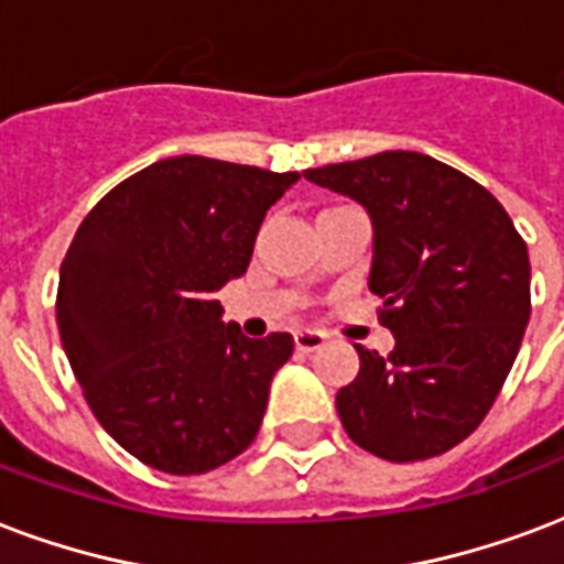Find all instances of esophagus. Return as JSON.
Returning <instances> with one entry per match:
<instances>
[{
  "instance_id": "esophagus-1",
  "label": "esophagus",
  "mask_w": 564,
  "mask_h": 564,
  "mask_svg": "<svg viewBox=\"0 0 564 564\" xmlns=\"http://www.w3.org/2000/svg\"><path fill=\"white\" fill-rule=\"evenodd\" d=\"M325 334L322 330H311V328H301L295 330V349L299 351H316L325 346Z\"/></svg>"
}]
</instances>
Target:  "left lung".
<instances>
[{
	"instance_id": "left-lung-1",
	"label": "left lung",
	"mask_w": 564,
	"mask_h": 564,
	"mask_svg": "<svg viewBox=\"0 0 564 564\" xmlns=\"http://www.w3.org/2000/svg\"><path fill=\"white\" fill-rule=\"evenodd\" d=\"M372 218L369 290L397 346H355L358 378L337 393L343 429L384 462L462 444L491 411L530 322V253L500 200L462 171L414 153L307 167Z\"/></svg>"
}]
</instances>
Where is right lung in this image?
I'll return each instance as SVG.
<instances>
[{"instance_id": "right-lung-1", "label": "right lung", "mask_w": 564, "mask_h": 564, "mask_svg": "<svg viewBox=\"0 0 564 564\" xmlns=\"http://www.w3.org/2000/svg\"><path fill=\"white\" fill-rule=\"evenodd\" d=\"M299 171L174 156L85 215L58 278V334L94 416L174 476L234 462L263 423L290 334L248 339L215 292L245 274L265 209Z\"/></svg>"}]
</instances>
